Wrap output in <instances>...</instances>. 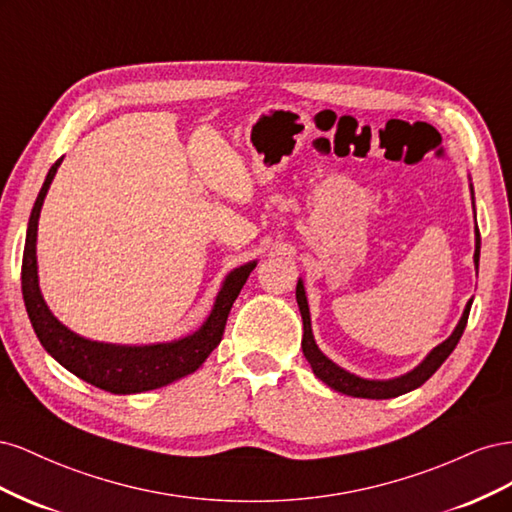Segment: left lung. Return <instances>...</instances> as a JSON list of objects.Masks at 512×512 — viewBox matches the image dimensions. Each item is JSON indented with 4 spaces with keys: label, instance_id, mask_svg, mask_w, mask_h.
I'll return each mask as SVG.
<instances>
[{
    "label": "left lung",
    "instance_id": "8db88e82",
    "mask_svg": "<svg viewBox=\"0 0 512 512\" xmlns=\"http://www.w3.org/2000/svg\"><path fill=\"white\" fill-rule=\"evenodd\" d=\"M470 194H472V205H474L472 179H470ZM474 218H476V211H474ZM474 241H476V245H474V267H476V273H478V258H480V232H478V228H474ZM297 303H299V312H301V318H303L301 348H303L307 363L312 365V371L316 374V378L322 380L327 386H331V389L337 391V393L352 395V397H363V399L399 397V395L418 389V386H421L423 382H427L433 374H436L438 367L448 359V354H451L455 350V346L459 344L463 331H466L470 307H472V299H470L466 303V309H463V314L457 322L455 331L448 335L442 344L433 348L414 369H410L408 374L397 376V378H389V380H369V378H361L356 374H350L348 369L333 363L329 356L318 348L314 333H312V318H309L307 294H305V286H303L301 277L297 282Z\"/></svg>",
    "mask_w": 512,
    "mask_h": 512
}]
</instances>
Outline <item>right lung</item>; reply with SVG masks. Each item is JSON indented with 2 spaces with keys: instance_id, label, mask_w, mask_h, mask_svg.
Returning a JSON list of instances; mask_svg holds the SVG:
<instances>
[{
  "instance_id": "right-lung-1",
  "label": "right lung",
  "mask_w": 512,
  "mask_h": 512,
  "mask_svg": "<svg viewBox=\"0 0 512 512\" xmlns=\"http://www.w3.org/2000/svg\"><path fill=\"white\" fill-rule=\"evenodd\" d=\"M61 162H64V158H59L49 168V173H46V179L42 183V190L34 203L32 215H29L21 267L25 309L42 348L76 378L115 395L153 391L194 374V371L207 361V356L222 342L230 307L239 297L245 280L254 271L256 260L232 269L224 277L222 288L218 292V297H215L207 320L200 324L194 333L173 339V342L143 346L108 344L96 342V339H87L79 333L70 331L66 324H61L53 316L49 305H46L42 297L36 256L40 211Z\"/></svg>"
}]
</instances>
